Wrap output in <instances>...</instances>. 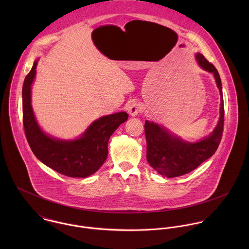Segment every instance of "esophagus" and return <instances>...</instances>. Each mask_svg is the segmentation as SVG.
<instances>
[{
  "instance_id": "34e87169",
  "label": "esophagus",
  "mask_w": 249,
  "mask_h": 249,
  "mask_svg": "<svg viewBox=\"0 0 249 249\" xmlns=\"http://www.w3.org/2000/svg\"><path fill=\"white\" fill-rule=\"evenodd\" d=\"M127 111L130 116L134 117L141 111V106L138 102H136L135 100H132L129 102V104L127 106Z\"/></svg>"
}]
</instances>
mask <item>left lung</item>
Here are the masks:
<instances>
[{
	"label": "left lung",
	"mask_w": 249,
	"mask_h": 249,
	"mask_svg": "<svg viewBox=\"0 0 249 249\" xmlns=\"http://www.w3.org/2000/svg\"><path fill=\"white\" fill-rule=\"evenodd\" d=\"M196 61L205 71L212 72L220 95V116L213 132L196 142H185L171 134L164 126L145 121L146 160L158 174L169 178H178L196 169L210 158L218 147L224 124V107L221 80L218 71L201 53L196 54Z\"/></svg>",
	"instance_id": "obj_1"
}]
</instances>
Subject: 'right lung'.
<instances>
[{"mask_svg": "<svg viewBox=\"0 0 249 249\" xmlns=\"http://www.w3.org/2000/svg\"><path fill=\"white\" fill-rule=\"evenodd\" d=\"M36 66L37 60L24 80L22 93L23 124L33 152L42 163L63 176L83 178L95 174L107 160L110 136L127 120V113L119 112L100 118L75 140L64 141L48 136L36 122L31 102Z\"/></svg>", "mask_w": 249, "mask_h": 249, "instance_id": "obj_1", "label": "right lung"}]
</instances>
